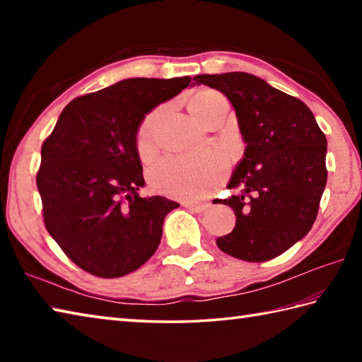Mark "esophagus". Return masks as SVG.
Here are the masks:
<instances>
[{
    "mask_svg": "<svg viewBox=\"0 0 362 362\" xmlns=\"http://www.w3.org/2000/svg\"><path fill=\"white\" fill-rule=\"evenodd\" d=\"M185 206H187V209H188L189 211H193V213H202V211H205L206 209H209L210 204H209V202H202V204H185Z\"/></svg>",
    "mask_w": 362,
    "mask_h": 362,
    "instance_id": "obj_1",
    "label": "esophagus"
}]
</instances>
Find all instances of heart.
Here are the masks:
<instances>
[{
  "instance_id": "obj_1",
  "label": "heart",
  "mask_w": 362,
  "mask_h": 362,
  "mask_svg": "<svg viewBox=\"0 0 362 362\" xmlns=\"http://www.w3.org/2000/svg\"><path fill=\"white\" fill-rule=\"evenodd\" d=\"M226 99L214 90H201L191 98L189 110L193 117L204 119ZM151 118L143 122L138 134V151L146 156L151 151ZM227 157L218 149H202L191 153H169L149 169L151 187L161 194L197 201L219 187L227 173Z\"/></svg>"
}]
</instances>
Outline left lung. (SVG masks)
<instances>
[{"instance_id":"left-lung-1","label":"left lung","mask_w":362,"mask_h":362,"mask_svg":"<svg viewBox=\"0 0 362 362\" xmlns=\"http://www.w3.org/2000/svg\"><path fill=\"white\" fill-rule=\"evenodd\" d=\"M194 81L227 96L245 143L227 185L241 193L218 199L236 216L232 233L216 240L218 247L257 263L279 257L316 221L327 185V138L308 105L257 76L232 71L197 74Z\"/></svg>"}]
</instances>
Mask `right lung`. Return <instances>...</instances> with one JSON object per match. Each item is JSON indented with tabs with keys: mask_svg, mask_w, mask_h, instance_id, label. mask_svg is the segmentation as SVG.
Masks as SVG:
<instances>
[{
	"mask_svg": "<svg viewBox=\"0 0 362 362\" xmlns=\"http://www.w3.org/2000/svg\"><path fill=\"white\" fill-rule=\"evenodd\" d=\"M189 82L130 78L76 98L45 140L37 174L45 226L83 271L117 279L156 253L179 204L138 194L146 183L136 135L146 115Z\"/></svg>",
	"mask_w": 362,
	"mask_h": 362,
	"instance_id": "1",
	"label": "right lung"
}]
</instances>
